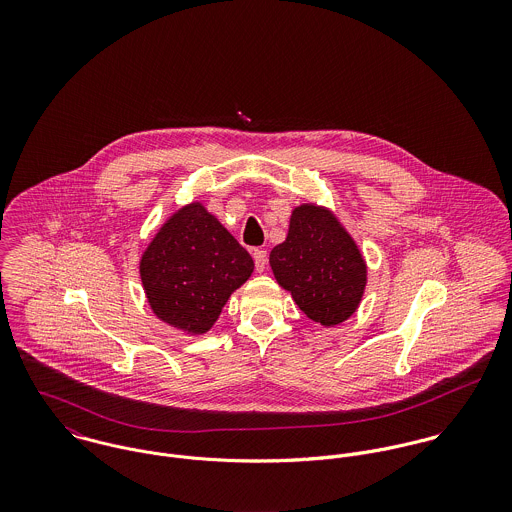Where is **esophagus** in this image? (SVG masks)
Wrapping results in <instances>:
<instances>
[{
  "label": "esophagus",
  "mask_w": 512,
  "mask_h": 512,
  "mask_svg": "<svg viewBox=\"0 0 512 512\" xmlns=\"http://www.w3.org/2000/svg\"><path fill=\"white\" fill-rule=\"evenodd\" d=\"M252 258H254L256 272H264V270H266V264H268V252H266V250L256 248V250L252 252Z\"/></svg>",
  "instance_id": "34e87169"
}]
</instances>
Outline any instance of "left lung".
<instances>
[{
  "mask_svg": "<svg viewBox=\"0 0 512 512\" xmlns=\"http://www.w3.org/2000/svg\"><path fill=\"white\" fill-rule=\"evenodd\" d=\"M270 264L299 309L325 327L349 319L363 297L366 268L357 244L313 205L293 211L288 238L270 252Z\"/></svg>",
  "mask_w": 512,
  "mask_h": 512,
  "instance_id": "left-lung-1",
  "label": "left lung"
}]
</instances>
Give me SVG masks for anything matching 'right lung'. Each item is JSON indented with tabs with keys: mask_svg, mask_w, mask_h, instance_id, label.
<instances>
[{
	"mask_svg": "<svg viewBox=\"0 0 512 512\" xmlns=\"http://www.w3.org/2000/svg\"><path fill=\"white\" fill-rule=\"evenodd\" d=\"M252 270L250 254L199 203L167 220L140 262L153 313L195 335L213 327L230 293Z\"/></svg>",
	"mask_w": 512,
	"mask_h": 512,
	"instance_id": "add662e5",
	"label": "right lung"
}]
</instances>
